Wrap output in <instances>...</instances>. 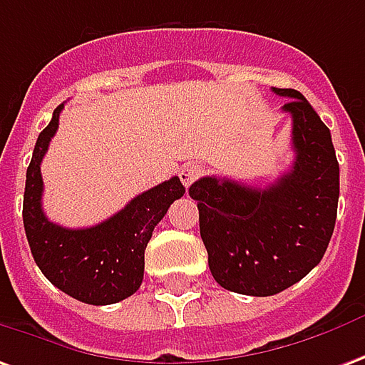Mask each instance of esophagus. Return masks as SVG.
<instances>
[{
  "instance_id": "1",
  "label": "esophagus",
  "mask_w": 365,
  "mask_h": 365,
  "mask_svg": "<svg viewBox=\"0 0 365 365\" xmlns=\"http://www.w3.org/2000/svg\"><path fill=\"white\" fill-rule=\"evenodd\" d=\"M201 175V170L197 168V165H191V164H185L180 168V180H182V183L185 185V187H190L191 183L195 182L197 178Z\"/></svg>"
}]
</instances>
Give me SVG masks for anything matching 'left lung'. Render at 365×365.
I'll use <instances>...</instances> for the list:
<instances>
[{"instance_id": "obj_1", "label": "left lung", "mask_w": 365, "mask_h": 365, "mask_svg": "<svg viewBox=\"0 0 365 365\" xmlns=\"http://www.w3.org/2000/svg\"><path fill=\"white\" fill-rule=\"evenodd\" d=\"M290 98L294 164L269 187H249L215 175L191 183L209 271L227 290L272 297L304 279L322 261L334 233L340 165L330 130L294 88Z\"/></svg>"}]
</instances>
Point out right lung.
<instances>
[{"label":"right lung","instance_id":"obj_1","mask_svg":"<svg viewBox=\"0 0 365 365\" xmlns=\"http://www.w3.org/2000/svg\"><path fill=\"white\" fill-rule=\"evenodd\" d=\"M58 104L43 130L27 168L23 195V225L31 255L41 272L68 297L104 307L132 297L144 279V251L154 227L185 187L172 178L144 191L103 223L86 229H67L43 213L41 162L58 128Z\"/></svg>","mask_w":365,"mask_h":365}]
</instances>
